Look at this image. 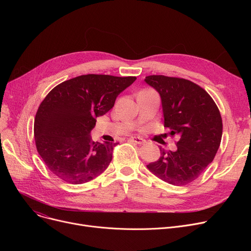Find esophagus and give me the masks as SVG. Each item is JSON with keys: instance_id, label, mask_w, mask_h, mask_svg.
I'll return each mask as SVG.
<instances>
[{"instance_id": "34e87169", "label": "esophagus", "mask_w": 251, "mask_h": 251, "mask_svg": "<svg viewBox=\"0 0 251 251\" xmlns=\"http://www.w3.org/2000/svg\"><path fill=\"white\" fill-rule=\"evenodd\" d=\"M130 139L132 140L134 143H136V144H144V143L147 142V140L143 139L142 137H131Z\"/></svg>"}]
</instances>
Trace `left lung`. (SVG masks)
Here are the masks:
<instances>
[{"label": "left lung", "instance_id": "1", "mask_svg": "<svg viewBox=\"0 0 251 251\" xmlns=\"http://www.w3.org/2000/svg\"><path fill=\"white\" fill-rule=\"evenodd\" d=\"M144 81L159 92L169 134L179 137L176 151L160 148L159 160L147 167L171 185H186L213 162L219 150L223 133L220 111L203 88L186 79L151 75Z\"/></svg>", "mask_w": 251, "mask_h": 251}]
</instances>
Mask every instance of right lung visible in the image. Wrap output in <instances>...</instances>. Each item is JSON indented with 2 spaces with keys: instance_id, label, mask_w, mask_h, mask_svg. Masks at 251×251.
I'll list each match as a JSON object with an SVG mask.
<instances>
[{
  "instance_id": "right-lung-1",
  "label": "right lung",
  "mask_w": 251,
  "mask_h": 251,
  "mask_svg": "<svg viewBox=\"0 0 251 251\" xmlns=\"http://www.w3.org/2000/svg\"><path fill=\"white\" fill-rule=\"evenodd\" d=\"M136 77L87 74L52 88L36 112L37 151L52 174L71 184L100 175L112 161L117 143L91 140L97 118L108 113L117 97Z\"/></svg>"
}]
</instances>
